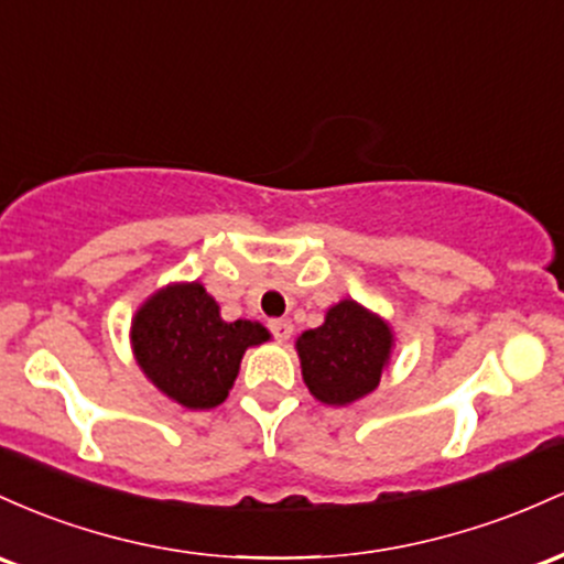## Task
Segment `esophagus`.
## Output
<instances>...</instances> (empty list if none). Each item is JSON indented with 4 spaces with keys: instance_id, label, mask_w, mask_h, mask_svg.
Returning a JSON list of instances; mask_svg holds the SVG:
<instances>
[{
    "instance_id": "1",
    "label": "esophagus",
    "mask_w": 564,
    "mask_h": 564,
    "mask_svg": "<svg viewBox=\"0 0 564 564\" xmlns=\"http://www.w3.org/2000/svg\"><path fill=\"white\" fill-rule=\"evenodd\" d=\"M269 330L274 335L276 340H288L290 335H293V325H290L288 319H271L269 322Z\"/></svg>"
}]
</instances>
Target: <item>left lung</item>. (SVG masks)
<instances>
[{"mask_svg": "<svg viewBox=\"0 0 564 564\" xmlns=\"http://www.w3.org/2000/svg\"><path fill=\"white\" fill-rule=\"evenodd\" d=\"M295 346L303 381L316 400L349 404L381 383L391 330L357 301H340L327 312L325 325L303 333Z\"/></svg>", "mask_w": 564, "mask_h": 564, "instance_id": "1", "label": "left lung"}]
</instances>
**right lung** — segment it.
<instances>
[{"instance_id":"1","label":"right lung","mask_w":564,"mask_h":564,"mask_svg":"<svg viewBox=\"0 0 564 564\" xmlns=\"http://www.w3.org/2000/svg\"><path fill=\"white\" fill-rule=\"evenodd\" d=\"M269 338L250 319L224 322L199 282L151 295L132 322L138 365L156 389L183 408L210 410L229 397L248 346Z\"/></svg>"}]
</instances>
